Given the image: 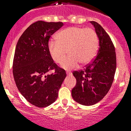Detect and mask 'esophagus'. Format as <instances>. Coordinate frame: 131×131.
Listing matches in <instances>:
<instances>
[{
    "instance_id": "1",
    "label": "esophagus",
    "mask_w": 131,
    "mask_h": 131,
    "mask_svg": "<svg viewBox=\"0 0 131 131\" xmlns=\"http://www.w3.org/2000/svg\"><path fill=\"white\" fill-rule=\"evenodd\" d=\"M66 74H67V75H71V74H72V73H71V72H69V71H67Z\"/></svg>"
}]
</instances>
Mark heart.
<instances>
[{
  "label": "heart",
  "instance_id": "obj_1",
  "mask_svg": "<svg viewBox=\"0 0 131 131\" xmlns=\"http://www.w3.org/2000/svg\"><path fill=\"white\" fill-rule=\"evenodd\" d=\"M56 38L48 43V52L57 63H62L68 52L69 57L61 64L66 70L75 68L79 63H90L98 51V35L92 29L69 27L60 31Z\"/></svg>",
  "mask_w": 131,
  "mask_h": 131
}]
</instances>
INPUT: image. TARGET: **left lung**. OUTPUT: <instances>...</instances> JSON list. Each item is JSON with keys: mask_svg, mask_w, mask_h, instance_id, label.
<instances>
[{"mask_svg": "<svg viewBox=\"0 0 131 131\" xmlns=\"http://www.w3.org/2000/svg\"><path fill=\"white\" fill-rule=\"evenodd\" d=\"M99 39V50L92 63L74 71L77 83L71 91L73 100L83 106L96 104L107 94L116 70V54L110 36L102 27L91 21Z\"/></svg>", "mask_w": 131, "mask_h": 131, "instance_id": "obj_1", "label": "left lung"}]
</instances>
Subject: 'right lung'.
<instances>
[{
	"label": "right lung",
	"mask_w": 131,
	"mask_h": 131,
	"mask_svg": "<svg viewBox=\"0 0 131 131\" xmlns=\"http://www.w3.org/2000/svg\"><path fill=\"white\" fill-rule=\"evenodd\" d=\"M63 25L62 22L38 21L24 31L16 45L13 75L20 93L31 104L45 107L54 103L58 96L66 71L54 62L48 52L52 35ZM54 69V74L47 73Z\"/></svg>",
	"instance_id": "right-lung-1"
}]
</instances>
